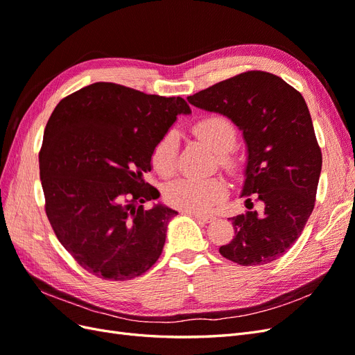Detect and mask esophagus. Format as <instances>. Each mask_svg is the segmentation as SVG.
Returning <instances> with one entry per match:
<instances>
[{
	"instance_id": "obj_1",
	"label": "esophagus",
	"mask_w": 355,
	"mask_h": 355,
	"mask_svg": "<svg viewBox=\"0 0 355 355\" xmlns=\"http://www.w3.org/2000/svg\"><path fill=\"white\" fill-rule=\"evenodd\" d=\"M189 214H192V216H194L197 220L204 222V223H209L213 220L211 216H206V214H200V213H189Z\"/></svg>"
}]
</instances>
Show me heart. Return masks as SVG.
<instances>
[{
    "instance_id": "obj_1",
    "label": "heart",
    "mask_w": 355,
    "mask_h": 355,
    "mask_svg": "<svg viewBox=\"0 0 355 355\" xmlns=\"http://www.w3.org/2000/svg\"><path fill=\"white\" fill-rule=\"evenodd\" d=\"M192 132L207 142L218 153L219 166L228 173L239 170V159L231 151L237 144V127L228 116L220 114L207 115L192 125ZM179 137L175 130H168L159 137L151 153L153 168L159 176L170 178L176 171ZM227 187L219 178H182L171 182L164 189L166 201L171 207L189 213H206L219 202Z\"/></svg>"
}]
</instances>
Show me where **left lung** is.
<instances>
[{
  "label": "left lung",
  "mask_w": 355,
  "mask_h": 355,
  "mask_svg": "<svg viewBox=\"0 0 355 355\" xmlns=\"http://www.w3.org/2000/svg\"><path fill=\"white\" fill-rule=\"evenodd\" d=\"M197 108L231 118L243 130L247 167L243 194L263 207L231 218L234 239L219 253L243 266L282 257L300 237L315 206L321 149L305 99L280 77L245 71L188 96Z\"/></svg>",
  "instance_id": "1"
}]
</instances>
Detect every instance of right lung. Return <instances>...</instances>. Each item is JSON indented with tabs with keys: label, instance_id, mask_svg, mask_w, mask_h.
Here are the masks:
<instances>
[{
	"label": "right lung",
	"instance_id": "add662e5",
	"mask_svg": "<svg viewBox=\"0 0 355 355\" xmlns=\"http://www.w3.org/2000/svg\"><path fill=\"white\" fill-rule=\"evenodd\" d=\"M189 112L179 96L115 83L90 84L58 103L42 137L40 179L51 228L85 271L125 282L158 261L178 211L144 209L159 197L144 175L159 137Z\"/></svg>",
	"mask_w": 355,
	"mask_h": 355
}]
</instances>
